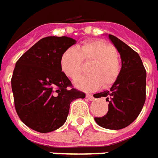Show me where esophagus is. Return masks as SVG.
I'll return each instance as SVG.
<instances>
[{"mask_svg":"<svg viewBox=\"0 0 158 158\" xmlns=\"http://www.w3.org/2000/svg\"><path fill=\"white\" fill-rule=\"evenodd\" d=\"M86 98H87L88 100H90V101H92L94 99V97H93L92 94H86Z\"/></svg>","mask_w":158,"mask_h":158,"instance_id":"34e87169","label":"esophagus"}]
</instances>
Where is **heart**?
I'll use <instances>...</instances> for the list:
<instances>
[{"mask_svg": "<svg viewBox=\"0 0 158 158\" xmlns=\"http://www.w3.org/2000/svg\"><path fill=\"white\" fill-rule=\"evenodd\" d=\"M90 63L88 73L76 82L83 91H95L111 86L121 73V62L118 51L111 44L100 40L83 42L78 49L69 48L61 54L60 65L63 73L73 80H77L84 71V63Z\"/></svg>", "mask_w": 158, "mask_h": 158, "instance_id": "heart-1", "label": "heart"}]
</instances>
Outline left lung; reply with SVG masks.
I'll return each instance as SVG.
<instances>
[{"label":"left lung","instance_id":"8db88e82","mask_svg":"<svg viewBox=\"0 0 158 158\" xmlns=\"http://www.w3.org/2000/svg\"><path fill=\"white\" fill-rule=\"evenodd\" d=\"M109 38L120 53L121 73L109 91L95 94L106 97L108 111L101 118H95L99 126L110 130L125 128L140 114L146 98V71L137 52L114 35Z\"/></svg>","mask_w":158,"mask_h":158}]
</instances>
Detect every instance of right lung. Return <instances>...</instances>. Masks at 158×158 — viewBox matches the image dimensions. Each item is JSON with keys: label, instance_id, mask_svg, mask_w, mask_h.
Here are the masks:
<instances>
[{"label": "right lung", "instance_id": "obj_1", "mask_svg": "<svg viewBox=\"0 0 158 158\" xmlns=\"http://www.w3.org/2000/svg\"><path fill=\"white\" fill-rule=\"evenodd\" d=\"M75 42L65 36L43 38L16 62L11 79L15 107L20 119L36 131L61 127L71 102L85 97L73 88L60 65L62 52Z\"/></svg>", "mask_w": 158, "mask_h": 158}]
</instances>
